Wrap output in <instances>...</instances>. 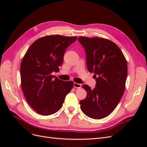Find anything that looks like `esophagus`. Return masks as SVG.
<instances>
[{"mask_svg":"<svg viewBox=\"0 0 147 147\" xmlns=\"http://www.w3.org/2000/svg\"><path fill=\"white\" fill-rule=\"evenodd\" d=\"M74 87L75 88H77V89H79L80 88L82 87V85L80 84L79 83H74Z\"/></svg>","mask_w":147,"mask_h":147,"instance_id":"obj_1","label":"esophagus"}]
</instances>
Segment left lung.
I'll use <instances>...</instances> for the list:
<instances>
[{"instance_id":"left-lung-1","label":"left lung","mask_w":147,"mask_h":147,"mask_svg":"<svg viewBox=\"0 0 147 147\" xmlns=\"http://www.w3.org/2000/svg\"><path fill=\"white\" fill-rule=\"evenodd\" d=\"M86 51L87 68L94 73L96 88L82 87L86 97L80 101L82 112L88 117L99 119L107 117L118 104L123 95L127 75V61L123 52L109 39L79 37Z\"/></svg>"}]
</instances>
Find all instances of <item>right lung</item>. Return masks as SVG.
I'll return each mask as SVG.
<instances>
[{
  "instance_id": "right-lung-1",
  "label": "right lung",
  "mask_w": 147,
  "mask_h": 147,
  "mask_svg": "<svg viewBox=\"0 0 147 147\" xmlns=\"http://www.w3.org/2000/svg\"><path fill=\"white\" fill-rule=\"evenodd\" d=\"M77 38L60 35H47L28 48L20 67L21 84L28 103L37 113L47 116L59 110L74 82L53 75L59 70L65 50Z\"/></svg>"
}]
</instances>
